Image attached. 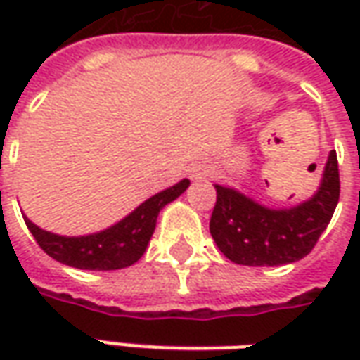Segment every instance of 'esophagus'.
Masks as SVG:
<instances>
[{
    "label": "esophagus",
    "mask_w": 360,
    "mask_h": 360,
    "mask_svg": "<svg viewBox=\"0 0 360 360\" xmlns=\"http://www.w3.org/2000/svg\"><path fill=\"white\" fill-rule=\"evenodd\" d=\"M208 172H210V169H208V165L206 164H196L195 167L191 169V177H193V179H204V177L208 175Z\"/></svg>",
    "instance_id": "obj_1"
}]
</instances>
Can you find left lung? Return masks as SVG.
<instances>
[{
    "label": "left lung",
    "instance_id": "obj_1",
    "mask_svg": "<svg viewBox=\"0 0 360 360\" xmlns=\"http://www.w3.org/2000/svg\"><path fill=\"white\" fill-rule=\"evenodd\" d=\"M218 200L210 233L221 255L241 266H283L309 255L324 233L340 200L335 150L328 154L314 195L293 206L274 208L239 188L214 185Z\"/></svg>",
    "mask_w": 360,
    "mask_h": 360
}]
</instances>
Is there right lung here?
<instances>
[{
	"instance_id": "obj_1",
	"label": "right lung",
	"mask_w": 360,
	"mask_h": 360,
	"mask_svg": "<svg viewBox=\"0 0 360 360\" xmlns=\"http://www.w3.org/2000/svg\"><path fill=\"white\" fill-rule=\"evenodd\" d=\"M188 185L191 181L181 179L179 183L146 198L117 224L89 235L71 237L51 233L32 224L27 216L22 218L40 249L61 264L79 270H121L141 260L156 229L158 214L175 198H179Z\"/></svg>"
}]
</instances>
